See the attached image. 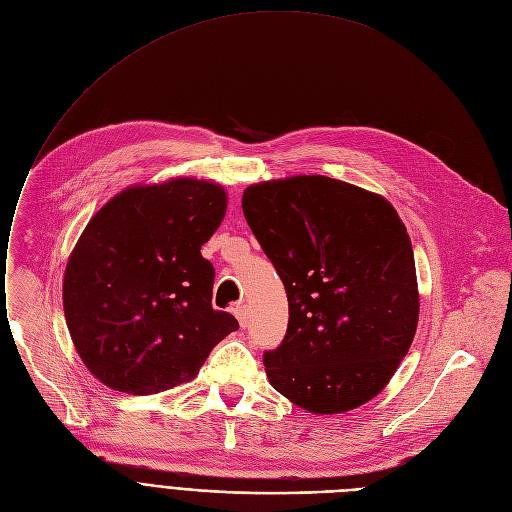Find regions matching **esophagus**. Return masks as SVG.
Here are the masks:
<instances>
[{
	"instance_id": "esophagus-1",
	"label": "esophagus",
	"mask_w": 512,
	"mask_h": 512,
	"mask_svg": "<svg viewBox=\"0 0 512 512\" xmlns=\"http://www.w3.org/2000/svg\"><path fill=\"white\" fill-rule=\"evenodd\" d=\"M233 313H235V318H238L240 326L246 328L248 326V307L244 303H238V305L233 307Z\"/></svg>"
}]
</instances>
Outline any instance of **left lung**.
Returning a JSON list of instances; mask_svg holds the SVG:
<instances>
[{"label": "left lung", "instance_id": "left-lung-1", "mask_svg": "<svg viewBox=\"0 0 512 512\" xmlns=\"http://www.w3.org/2000/svg\"><path fill=\"white\" fill-rule=\"evenodd\" d=\"M242 209L289 299L264 352L270 385L313 414L359 408L389 383L418 326L410 235L383 196L328 176L246 188Z\"/></svg>", "mask_w": 512, "mask_h": 512}]
</instances>
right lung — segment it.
Segmentation results:
<instances>
[{
	"mask_svg": "<svg viewBox=\"0 0 512 512\" xmlns=\"http://www.w3.org/2000/svg\"><path fill=\"white\" fill-rule=\"evenodd\" d=\"M225 207L219 184L174 178L123 190L86 225L63 309L77 355L110 389L145 396L190 381L240 328L213 309L215 270L201 254Z\"/></svg>",
	"mask_w": 512,
	"mask_h": 512,
	"instance_id": "right-lung-1",
	"label": "right lung"
}]
</instances>
